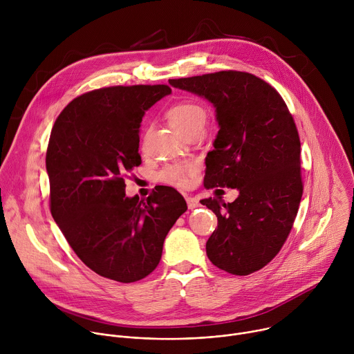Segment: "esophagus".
Listing matches in <instances>:
<instances>
[{
    "mask_svg": "<svg viewBox=\"0 0 354 354\" xmlns=\"http://www.w3.org/2000/svg\"><path fill=\"white\" fill-rule=\"evenodd\" d=\"M186 203H187L189 209H196L198 206V200L196 197L189 196V197H186Z\"/></svg>",
    "mask_w": 354,
    "mask_h": 354,
    "instance_id": "esophagus-1",
    "label": "esophagus"
}]
</instances>
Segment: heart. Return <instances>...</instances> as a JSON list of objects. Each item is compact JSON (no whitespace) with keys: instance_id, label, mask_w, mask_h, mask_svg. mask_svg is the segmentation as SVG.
Returning a JSON list of instances; mask_svg holds the SVG:
<instances>
[{"instance_id":"obj_1","label":"heart","mask_w":354,"mask_h":354,"mask_svg":"<svg viewBox=\"0 0 354 354\" xmlns=\"http://www.w3.org/2000/svg\"><path fill=\"white\" fill-rule=\"evenodd\" d=\"M168 119L171 126L182 133L183 136L194 129H205L207 122V111L203 105H200L193 100H182L175 104L168 111ZM193 171L192 164L174 162L162 168L160 172V179L169 185H185L187 174Z\"/></svg>"}]
</instances>
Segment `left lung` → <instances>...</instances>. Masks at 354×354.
Returning <instances> with one entry per match:
<instances>
[{"label": "left lung", "mask_w": 354, "mask_h": 354, "mask_svg": "<svg viewBox=\"0 0 354 354\" xmlns=\"http://www.w3.org/2000/svg\"><path fill=\"white\" fill-rule=\"evenodd\" d=\"M175 88L207 99L218 133L206 157L205 186L238 189L232 203L205 198L218 225L206 243L214 266L246 276L266 266L281 249L302 196L301 144L280 93L242 71L169 80Z\"/></svg>", "instance_id": "left-lung-1"}]
</instances>
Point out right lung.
I'll return each mask as SVG.
<instances>
[{"label":"right lung","instance_id":"obj_1","mask_svg":"<svg viewBox=\"0 0 354 354\" xmlns=\"http://www.w3.org/2000/svg\"><path fill=\"white\" fill-rule=\"evenodd\" d=\"M172 91L168 85L86 92L59 115L46 153L50 210L77 257L95 273L133 283L153 272L167 234L187 210L162 186L127 197L123 175L141 164L140 123Z\"/></svg>","mask_w":354,"mask_h":354}]
</instances>
